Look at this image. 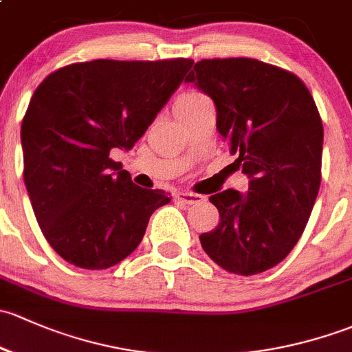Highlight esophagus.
<instances>
[{
    "label": "esophagus",
    "instance_id": "1",
    "mask_svg": "<svg viewBox=\"0 0 352 352\" xmlns=\"http://www.w3.org/2000/svg\"><path fill=\"white\" fill-rule=\"evenodd\" d=\"M175 198L177 201L184 203V205H195V203L203 201L201 195H197V193H177Z\"/></svg>",
    "mask_w": 352,
    "mask_h": 352
}]
</instances>
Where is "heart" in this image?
<instances>
[{
  "label": "heart",
  "mask_w": 352,
  "mask_h": 352,
  "mask_svg": "<svg viewBox=\"0 0 352 352\" xmlns=\"http://www.w3.org/2000/svg\"><path fill=\"white\" fill-rule=\"evenodd\" d=\"M203 100H206V98L200 95V93H184V95H181L179 98H177L176 108L193 107V104H198Z\"/></svg>",
  "instance_id": "b5f03b06"
}]
</instances>
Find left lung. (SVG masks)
I'll return each instance as SVG.
<instances>
[{"instance_id": "obj_1", "label": "left lung", "mask_w": 352, "mask_h": 352, "mask_svg": "<svg viewBox=\"0 0 352 352\" xmlns=\"http://www.w3.org/2000/svg\"><path fill=\"white\" fill-rule=\"evenodd\" d=\"M186 82L213 100L217 130L229 140L249 191L210 197L220 213L200 235L203 251L234 274L263 273L289 254L320 188L324 126L300 78L248 57L203 59Z\"/></svg>"}]
</instances>
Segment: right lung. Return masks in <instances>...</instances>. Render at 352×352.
<instances>
[{"mask_svg":"<svg viewBox=\"0 0 352 352\" xmlns=\"http://www.w3.org/2000/svg\"><path fill=\"white\" fill-rule=\"evenodd\" d=\"M193 66L191 59L78 63L38 85L21 122L23 179L50 248L85 270L132 254L171 201L132 183L111 149L130 151Z\"/></svg>","mask_w":352,"mask_h":352,"instance_id":"1","label":"right lung"}]
</instances>
